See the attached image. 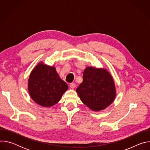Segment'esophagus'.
I'll list each match as a JSON object with an SVG mask.
<instances>
[{
	"instance_id": "esophagus-1",
	"label": "esophagus",
	"mask_w": 150,
	"mask_h": 150,
	"mask_svg": "<svg viewBox=\"0 0 150 150\" xmlns=\"http://www.w3.org/2000/svg\"><path fill=\"white\" fill-rule=\"evenodd\" d=\"M69 85H70V88H72V89L75 88V87H76V84L75 83H71Z\"/></svg>"
}]
</instances>
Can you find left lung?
I'll return each mask as SVG.
<instances>
[{"label":"left lung","mask_w":150,"mask_h":150,"mask_svg":"<svg viewBox=\"0 0 150 150\" xmlns=\"http://www.w3.org/2000/svg\"><path fill=\"white\" fill-rule=\"evenodd\" d=\"M81 101L94 112L104 110L115 100L116 90L111 74L105 68L87 67L76 90Z\"/></svg>","instance_id":"1"}]
</instances>
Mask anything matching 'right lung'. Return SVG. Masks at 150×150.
<instances>
[{
	"label": "right lung",
	"instance_id": "right-lung-1",
	"mask_svg": "<svg viewBox=\"0 0 150 150\" xmlns=\"http://www.w3.org/2000/svg\"><path fill=\"white\" fill-rule=\"evenodd\" d=\"M68 89L67 83L59 76L53 66L40 62L32 70L28 81V91L38 105L49 108L57 104Z\"/></svg>",
	"mask_w": 150,
	"mask_h": 150
}]
</instances>
